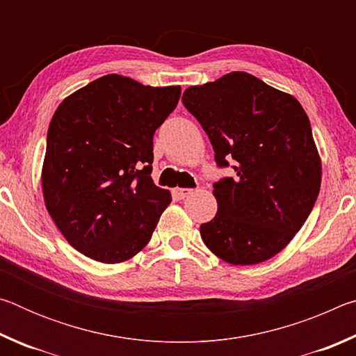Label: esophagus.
<instances>
[{"instance_id": "34e87169", "label": "esophagus", "mask_w": 356, "mask_h": 356, "mask_svg": "<svg viewBox=\"0 0 356 356\" xmlns=\"http://www.w3.org/2000/svg\"><path fill=\"white\" fill-rule=\"evenodd\" d=\"M193 190L190 188H174L172 190V195L177 197V200H184V197H186L188 195H191Z\"/></svg>"}]
</instances>
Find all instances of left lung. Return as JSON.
Instances as JSON below:
<instances>
[{"instance_id": "1", "label": "left lung", "mask_w": 356, "mask_h": 356, "mask_svg": "<svg viewBox=\"0 0 356 356\" xmlns=\"http://www.w3.org/2000/svg\"><path fill=\"white\" fill-rule=\"evenodd\" d=\"M182 102L234 177L213 184L215 218L201 225L207 248L225 262L267 261L305 225L321 190L322 163L300 102L246 72L190 86Z\"/></svg>"}]
</instances>
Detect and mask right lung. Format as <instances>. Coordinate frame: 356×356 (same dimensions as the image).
Wrapping results in <instances>:
<instances>
[{"mask_svg": "<svg viewBox=\"0 0 356 356\" xmlns=\"http://www.w3.org/2000/svg\"><path fill=\"white\" fill-rule=\"evenodd\" d=\"M180 86L105 75L61 102L42 168L45 207L65 240L94 261L118 264L149 243L168 190L154 184V134Z\"/></svg>", "mask_w": 356, "mask_h": 356, "instance_id": "right-lung-1", "label": "right lung"}]
</instances>
